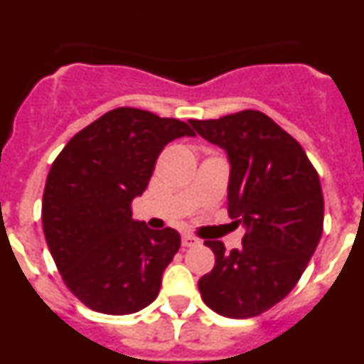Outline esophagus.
Returning a JSON list of instances; mask_svg holds the SVG:
<instances>
[{
  "mask_svg": "<svg viewBox=\"0 0 364 364\" xmlns=\"http://www.w3.org/2000/svg\"><path fill=\"white\" fill-rule=\"evenodd\" d=\"M197 244H200V240H198L197 237H193V235H188V233L182 235V246L184 247L197 246Z\"/></svg>",
  "mask_w": 364,
  "mask_h": 364,
  "instance_id": "1",
  "label": "esophagus"
}]
</instances>
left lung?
Instances as JSON below:
<instances>
[{"instance_id": "8db88e82", "label": "left lung", "mask_w": 364, "mask_h": 364, "mask_svg": "<svg viewBox=\"0 0 364 364\" xmlns=\"http://www.w3.org/2000/svg\"><path fill=\"white\" fill-rule=\"evenodd\" d=\"M189 124L228 151V211L246 226L239 250L228 253L220 240L204 242L215 266L198 281L200 297L224 317H255L294 290L319 244V175L301 144L264 112L246 109Z\"/></svg>"}]
</instances>
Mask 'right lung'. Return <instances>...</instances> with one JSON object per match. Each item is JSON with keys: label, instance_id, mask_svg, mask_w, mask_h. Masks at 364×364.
<instances>
[{"label": "right lung", "instance_id": "add662e5", "mask_svg": "<svg viewBox=\"0 0 364 364\" xmlns=\"http://www.w3.org/2000/svg\"><path fill=\"white\" fill-rule=\"evenodd\" d=\"M195 136L186 122L118 107L70 138L53 162L41 204L47 246L63 282L87 308L127 315L159 297L180 247L171 228L133 220L164 146Z\"/></svg>", "mask_w": 364, "mask_h": 364}]
</instances>
